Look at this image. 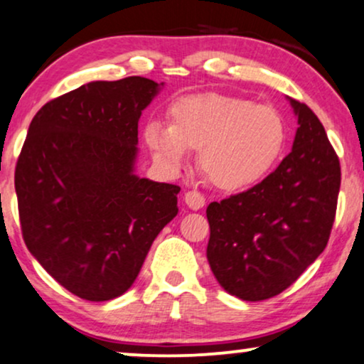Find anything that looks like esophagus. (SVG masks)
Masks as SVG:
<instances>
[{
	"label": "esophagus",
	"mask_w": 364,
	"mask_h": 364,
	"mask_svg": "<svg viewBox=\"0 0 364 364\" xmlns=\"http://www.w3.org/2000/svg\"><path fill=\"white\" fill-rule=\"evenodd\" d=\"M183 200H186V204L189 205V209H192V210L203 209L204 204H205L204 196L200 194V192H196V191L186 192V196H183Z\"/></svg>",
	"instance_id": "1"
}]
</instances>
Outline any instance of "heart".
<instances>
[{"mask_svg":"<svg viewBox=\"0 0 364 364\" xmlns=\"http://www.w3.org/2000/svg\"><path fill=\"white\" fill-rule=\"evenodd\" d=\"M145 145L160 167L178 172L189 151H199V168L224 192L262 182L285 145L282 116L243 97L203 92L178 97L168 107V127L146 124Z\"/></svg>","mask_w":364,"mask_h":364,"instance_id":"heart-1","label":"heart"}]
</instances>
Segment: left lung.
Segmentation results:
<instances>
[{
  "instance_id": "left-lung-1",
  "label": "left lung",
  "mask_w": 364,
  "mask_h": 364,
  "mask_svg": "<svg viewBox=\"0 0 364 364\" xmlns=\"http://www.w3.org/2000/svg\"><path fill=\"white\" fill-rule=\"evenodd\" d=\"M297 116L291 151L253 189L208 205V262L228 294L257 302L294 284L324 251L341 186L339 159L312 109Z\"/></svg>"
}]
</instances>
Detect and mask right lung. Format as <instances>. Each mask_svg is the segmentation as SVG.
Returning <instances> with one entry per match:
<instances>
[{
	"label": "right lung",
	"instance_id": "right-lung-1",
	"mask_svg": "<svg viewBox=\"0 0 364 364\" xmlns=\"http://www.w3.org/2000/svg\"><path fill=\"white\" fill-rule=\"evenodd\" d=\"M165 84L94 80L31 119L15 170L26 248L64 289L91 302L136 280L181 187L138 177V121Z\"/></svg>",
	"mask_w": 364,
	"mask_h": 364
}]
</instances>
